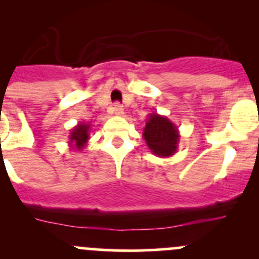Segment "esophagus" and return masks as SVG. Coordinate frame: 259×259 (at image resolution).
Masks as SVG:
<instances>
[{
  "label": "esophagus",
  "mask_w": 259,
  "mask_h": 259,
  "mask_svg": "<svg viewBox=\"0 0 259 259\" xmlns=\"http://www.w3.org/2000/svg\"><path fill=\"white\" fill-rule=\"evenodd\" d=\"M113 113L115 115H117V116H119V115H122V113H124V109H122V106L120 105V104L116 103L113 106Z\"/></svg>",
  "instance_id": "obj_1"
}]
</instances>
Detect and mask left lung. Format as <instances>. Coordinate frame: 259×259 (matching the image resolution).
<instances>
[{
    "mask_svg": "<svg viewBox=\"0 0 259 259\" xmlns=\"http://www.w3.org/2000/svg\"><path fill=\"white\" fill-rule=\"evenodd\" d=\"M143 138L154 155L169 158L178 149L180 134L170 119L158 113H151L146 119Z\"/></svg>",
    "mask_w": 259,
    "mask_h": 259,
    "instance_id": "1",
    "label": "left lung"
}]
</instances>
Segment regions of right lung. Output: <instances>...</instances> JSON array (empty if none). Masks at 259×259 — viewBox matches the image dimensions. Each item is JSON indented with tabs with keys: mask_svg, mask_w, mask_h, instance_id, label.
I'll use <instances>...</instances> for the list:
<instances>
[{
	"mask_svg": "<svg viewBox=\"0 0 259 259\" xmlns=\"http://www.w3.org/2000/svg\"><path fill=\"white\" fill-rule=\"evenodd\" d=\"M89 132H90V124L88 122L80 121L77 122L76 126H74L70 132L69 135V146L71 150H82L88 144L89 139Z\"/></svg>",
	"mask_w": 259,
	"mask_h": 259,
	"instance_id": "1",
	"label": "right lung"
}]
</instances>
